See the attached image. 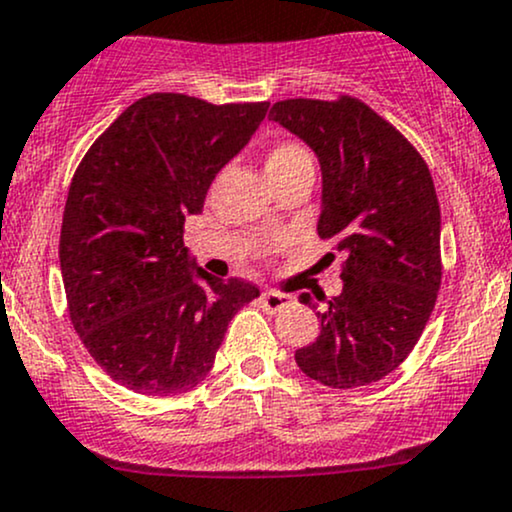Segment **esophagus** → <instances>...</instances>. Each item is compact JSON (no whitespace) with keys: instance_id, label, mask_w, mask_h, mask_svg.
I'll list each match as a JSON object with an SVG mask.
<instances>
[{"instance_id":"obj_1","label":"esophagus","mask_w":512,"mask_h":512,"mask_svg":"<svg viewBox=\"0 0 512 512\" xmlns=\"http://www.w3.org/2000/svg\"><path fill=\"white\" fill-rule=\"evenodd\" d=\"M292 302L295 300H292L290 295H283V292H275V290H266L261 295V307H263V312H268V314L283 312V309L290 307Z\"/></svg>"}]
</instances>
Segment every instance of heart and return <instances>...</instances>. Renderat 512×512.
Returning <instances> with one entry per match:
<instances>
[{"instance_id": "heart-1", "label": "heart", "mask_w": 512, "mask_h": 512, "mask_svg": "<svg viewBox=\"0 0 512 512\" xmlns=\"http://www.w3.org/2000/svg\"><path fill=\"white\" fill-rule=\"evenodd\" d=\"M300 166H312V157L297 142H278V145L271 147V152L266 157V171L271 179L290 174V171L300 169Z\"/></svg>"}]
</instances>
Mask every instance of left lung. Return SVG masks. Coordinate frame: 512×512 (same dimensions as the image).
I'll return each instance as SVG.
<instances>
[{
  "label": "left lung",
  "mask_w": 512,
  "mask_h": 512,
  "mask_svg": "<svg viewBox=\"0 0 512 512\" xmlns=\"http://www.w3.org/2000/svg\"><path fill=\"white\" fill-rule=\"evenodd\" d=\"M268 118L317 154V232L346 256L341 295L317 312V341L297 350L295 360L324 387H365L409 358L438 300L440 205L433 176L416 147L353 96L278 101ZM300 302L317 307L309 292Z\"/></svg>",
  "instance_id": "left-lung-1"
}]
</instances>
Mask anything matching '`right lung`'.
Listing matches in <instances>:
<instances>
[{
    "label": "right lung",
    "instance_id": "1",
    "mask_svg": "<svg viewBox=\"0 0 512 512\" xmlns=\"http://www.w3.org/2000/svg\"><path fill=\"white\" fill-rule=\"evenodd\" d=\"M266 111V101L149 94L74 171L60 232L70 319L91 358L132 392L174 396L203 382L229 321L261 295L198 268L183 225Z\"/></svg>",
    "mask_w": 512,
    "mask_h": 512
}]
</instances>
